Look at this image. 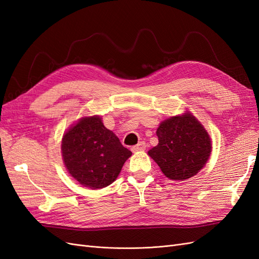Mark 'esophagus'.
<instances>
[{
    "label": "esophagus",
    "mask_w": 259,
    "mask_h": 259,
    "mask_svg": "<svg viewBox=\"0 0 259 259\" xmlns=\"http://www.w3.org/2000/svg\"><path fill=\"white\" fill-rule=\"evenodd\" d=\"M146 143L145 142H140L138 145H136V146H134L132 148V151L133 152H137V151H144V150H146Z\"/></svg>",
    "instance_id": "esophagus-1"
}]
</instances>
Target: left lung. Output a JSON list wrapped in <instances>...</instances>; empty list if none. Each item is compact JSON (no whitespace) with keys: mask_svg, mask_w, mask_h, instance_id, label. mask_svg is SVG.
<instances>
[{"mask_svg":"<svg viewBox=\"0 0 259 259\" xmlns=\"http://www.w3.org/2000/svg\"><path fill=\"white\" fill-rule=\"evenodd\" d=\"M156 136L159 144L148 151V155L171 180L183 182L193 177L209 159L210 137L190 111L162 121Z\"/></svg>","mask_w":259,"mask_h":259,"instance_id":"left-lung-1","label":"left lung"}]
</instances>
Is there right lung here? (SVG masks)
<instances>
[{
    "mask_svg": "<svg viewBox=\"0 0 259 259\" xmlns=\"http://www.w3.org/2000/svg\"><path fill=\"white\" fill-rule=\"evenodd\" d=\"M100 115L83 116L61 139V155L70 176L83 187L96 190L111 185L132 155Z\"/></svg>",
    "mask_w": 259,
    "mask_h": 259,
    "instance_id": "right-lung-1",
    "label": "right lung"
}]
</instances>
